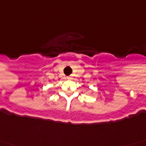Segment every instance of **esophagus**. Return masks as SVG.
Here are the masks:
<instances>
[{"label":"esophagus","instance_id":"34e87169","mask_svg":"<svg viewBox=\"0 0 146 146\" xmlns=\"http://www.w3.org/2000/svg\"><path fill=\"white\" fill-rule=\"evenodd\" d=\"M68 79H71V76H68Z\"/></svg>","mask_w":146,"mask_h":146}]
</instances>
